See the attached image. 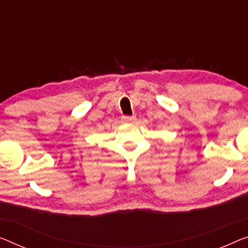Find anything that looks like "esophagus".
<instances>
[{"label":"esophagus","instance_id":"1","mask_svg":"<svg viewBox=\"0 0 248 248\" xmlns=\"http://www.w3.org/2000/svg\"><path fill=\"white\" fill-rule=\"evenodd\" d=\"M121 120H123L124 123H125V124L135 123V121H136V116H123V117H121Z\"/></svg>","mask_w":248,"mask_h":248}]
</instances>
